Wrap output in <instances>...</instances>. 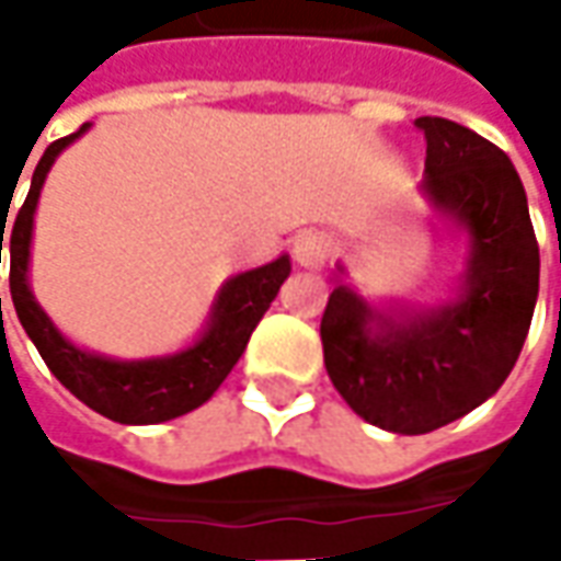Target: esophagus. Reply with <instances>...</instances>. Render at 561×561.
<instances>
[{"mask_svg":"<svg viewBox=\"0 0 561 561\" xmlns=\"http://www.w3.org/2000/svg\"><path fill=\"white\" fill-rule=\"evenodd\" d=\"M330 255V240L324 233L309 231L300 233L297 240H294V261L306 270H318L324 267V261Z\"/></svg>","mask_w":561,"mask_h":561,"instance_id":"1","label":"esophagus"}]
</instances>
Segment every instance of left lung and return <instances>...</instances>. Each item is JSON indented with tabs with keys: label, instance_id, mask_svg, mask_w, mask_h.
Returning a JSON list of instances; mask_svg holds the SVG:
<instances>
[{
	"label": "left lung",
	"instance_id": "1",
	"mask_svg": "<svg viewBox=\"0 0 561 561\" xmlns=\"http://www.w3.org/2000/svg\"><path fill=\"white\" fill-rule=\"evenodd\" d=\"M421 192L466 237L454 297L435 306L373 304L345 282L321 318L324 366L366 423L421 435L457 421L505 385L538 300V240L526 188L502 149L471 128L421 116Z\"/></svg>",
	"mask_w": 561,
	"mask_h": 561
}]
</instances>
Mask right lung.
I'll return each mask as SVG.
<instances>
[{"label": "right lung", "mask_w": 561, "mask_h": 561, "mask_svg": "<svg viewBox=\"0 0 561 561\" xmlns=\"http://www.w3.org/2000/svg\"><path fill=\"white\" fill-rule=\"evenodd\" d=\"M90 126L92 123H83L75 135L54 140L44 149L42 161L32 173L30 195L23 201L11 228V300L18 309L20 324L35 342L47 369L80 402H87L92 412L116 423H128V426L173 421L204 405L228 378L233 364L245 352L252 330L257 328L270 304L276 300L282 282L288 279L291 257L279 255L270 264L237 273L225 282L209 306L204 330L197 333L192 345H185L180 352L144 357V360H119V357H104V354L75 345L68 336H62V330L56 328L35 300L30 288V255L35 209H38L44 180L54 168V161L59 159V152L71 147L80 135H87ZM8 207L11 204L2 209V221H8ZM2 240H5V225L0 228V261Z\"/></svg>", "instance_id": "obj_1"}]
</instances>
